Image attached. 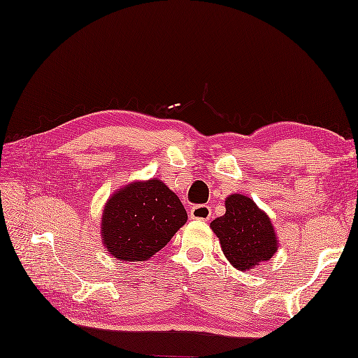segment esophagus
I'll use <instances>...</instances> for the list:
<instances>
[{
    "instance_id": "1",
    "label": "esophagus",
    "mask_w": 358,
    "mask_h": 358,
    "mask_svg": "<svg viewBox=\"0 0 358 358\" xmlns=\"http://www.w3.org/2000/svg\"><path fill=\"white\" fill-rule=\"evenodd\" d=\"M212 217V210L209 206L199 204V206H194L190 209V218L192 220H201V221H207Z\"/></svg>"
}]
</instances>
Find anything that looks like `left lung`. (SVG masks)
Wrapping results in <instances>:
<instances>
[{
	"label": "left lung",
	"mask_w": 358,
	"mask_h": 358,
	"mask_svg": "<svg viewBox=\"0 0 358 358\" xmlns=\"http://www.w3.org/2000/svg\"><path fill=\"white\" fill-rule=\"evenodd\" d=\"M226 213L210 222L224 256L236 270L250 271L270 261L278 252L279 239L270 217L252 198L231 194L226 198Z\"/></svg>",
	"instance_id": "1"
}]
</instances>
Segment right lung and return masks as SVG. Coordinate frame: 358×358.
I'll list each match as a JSON object with an SVG mask.
<instances>
[{"label":"right lung","instance_id":"1","mask_svg":"<svg viewBox=\"0 0 358 358\" xmlns=\"http://www.w3.org/2000/svg\"><path fill=\"white\" fill-rule=\"evenodd\" d=\"M101 236L106 252L123 262H143L169 243L187 221L180 198L159 178L137 180L106 199Z\"/></svg>","mask_w":358,"mask_h":358}]
</instances>
